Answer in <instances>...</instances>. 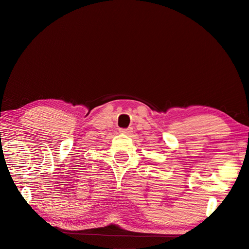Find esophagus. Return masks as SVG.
<instances>
[{
	"instance_id": "1",
	"label": "esophagus",
	"mask_w": 249,
	"mask_h": 249,
	"mask_svg": "<svg viewBox=\"0 0 249 249\" xmlns=\"http://www.w3.org/2000/svg\"><path fill=\"white\" fill-rule=\"evenodd\" d=\"M119 132L120 133H122V134H129V133H131L132 132V128H121V129H119Z\"/></svg>"
}]
</instances>
